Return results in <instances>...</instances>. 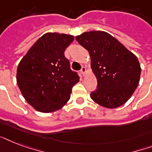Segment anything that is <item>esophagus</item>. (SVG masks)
<instances>
[{
    "instance_id": "esophagus-1",
    "label": "esophagus",
    "mask_w": 152,
    "mask_h": 152,
    "mask_svg": "<svg viewBox=\"0 0 152 152\" xmlns=\"http://www.w3.org/2000/svg\"><path fill=\"white\" fill-rule=\"evenodd\" d=\"M86 71H87V70H86V68H85V67L83 66V67H82V68H81L80 72H81V74H82V75H83V76H84V75H85Z\"/></svg>"
}]
</instances>
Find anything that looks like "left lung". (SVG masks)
<instances>
[{
	"mask_svg": "<svg viewBox=\"0 0 152 152\" xmlns=\"http://www.w3.org/2000/svg\"><path fill=\"white\" fill-rule=\"evenodd\" d=\"M76 39L89 52L91 67L97 79L91 99L108 109L122 106L139 84L141 68L137 56L107 32H84Z\"/></svg>",
	"mask_w": 152,
	"mask_h": 152,
	"instance_id": "left-lung-1",
	"label": "left lung"
}]
</instances>
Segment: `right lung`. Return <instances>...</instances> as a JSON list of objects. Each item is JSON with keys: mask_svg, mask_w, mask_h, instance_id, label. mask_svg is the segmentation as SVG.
Masks as SVG:
<instances>
[{"mask_svg": "<svg viewBox=\"0 0 152 152\" xmlns=\"http://www.w3.org/2000/svg\"><path fill=\"white\" fill-rule=\"evenodd\" d=\"M73 40L70 34L46 33L19 63L17 85L26 101L37 111L51 113L61 109L80 80L64 57L65 49Z\"/></svg>", "mask_w": 152, "mask_h": 152, "instance_id": "obj_1", "label": "right lung"}]
</instances>
